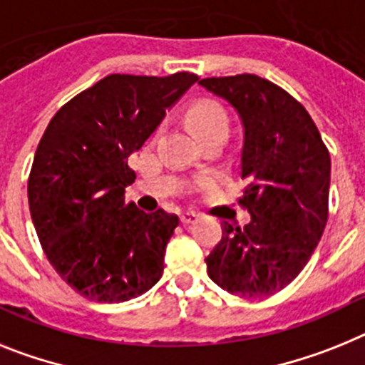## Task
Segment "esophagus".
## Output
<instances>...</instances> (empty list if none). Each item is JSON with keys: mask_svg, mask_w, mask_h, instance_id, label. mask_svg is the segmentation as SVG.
<instances>
[{"mask_svg": "<svg viewBox=\"0 0 365 365\" xmlns=\"http://www.w3.org/2000/svg\"><path fill=\"white\" fill-rule=\"evenodd\" d=\"M180 220H182L183 226H191V224H195V222L198 220V215H195V213H182V215H180Z\"/></svg>", "mask_w": 365, "mask_h": 365, "instance_id": "34e87169", "label": "esophagus"}]
</instances>
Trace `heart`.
Wrapping results in <instances>:
<instances>
[{
  "label": "heart",
  "instance_id": "b5f03b06",
  "mask_svg": "<svg viewBox=\"0 0 365 365\" xmlns=\"http://www.w3.org/2000/svg\"><path fill=\"white\" fill-rule=\"evenodd\" d=\"M187 123L198 138H204L215 132H227V113L220 103L213 99H204L192 104L187 110Z\"/></svg>",
  "mask_w": 365,
  "mask_h": 365
}]
</instances>
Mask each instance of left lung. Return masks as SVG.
Masks as SVG:
<instances>
[{
  "instance_id": "obj_1",
  "label": "left lung",
  "mask_w": 365,
  "mask_h": 365,
  "mask_svg": "<svg viewBox=\"0 0 365 365\" xmlns=\"http://www.w3.org/2000/svg\"><path fill=\"white\" fill-rule=\"evenodd\" d=\"M226 99L244 126L239 205L246 226L224 222L205 257L209 277L240 297H268L297 277L329 217L331 156L303 104L257 75L202 78Z\"/></svg>"
}]
</instances>
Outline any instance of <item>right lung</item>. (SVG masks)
<instances>
[{"mask_svg":"<svg viewBox=\"0 0 365 365\" xmlns=\"http://www.w3.org/2000/svg\"><path fill=\"white\" fill-rule=\"evenodd\" d=\"M196 81L189 71L108 75L47 125L27 183L31 217L51 266L81 296L119 303L160 281L180 220L126 204L135 180L128 158Z\"/></svg>","mask_w":365,"mask_h":365,"instance_id":"obj_1","label":"right lung"}]
</instances>
